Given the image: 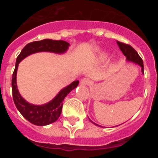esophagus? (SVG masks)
<instances>
[{"instance_id": "1", "label": "esophagus", "mask_w": 158, "mask_h": 158, "mask_svg": "<svg viewBox=\"0 0 158 158\" xmlns=\"http://www.w3.org/2000/svg\"><path fill=\"white\" fill-rule=\"evenodd\" d=\"M91 84V81L89 78H82L81 80V85H89Z\"/></svg>"}]
</instances>
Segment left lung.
<instances>
[{"instance_id": "8db88e82", "label": "left lung", "mask_w": 158, "mask_h": 158, "mask_svg": "<svg viewBox=\"0 0 158 158\" xmlns=\"http://www.w3.org/2000/svg\"><path fill=\"white\" fill-rule=\"evenodd\" d=\"M117 44H118V47L120 49V51H122L123 54L127 57V60L128 61H131V62H133L135 63L139 64L141 67H142V73H144V66H143V61L141 58V57L139 56V54L137 53V51H135V49L131 46L126 44V43H121L119 41L116 42ZM92 122V121H91ZM93 123V122H92ZM96 124V123H94ZM97 125V124H96Z\"/></svg>"}]
</instances>
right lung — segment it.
Instances as JSON below:
<instances>
[{
	"instance_id": "obj_1",
	"label": "right lung",
	"mask_w": 158,
	"mask_h": 158,
	"mask_svg": "<svg viewBox=\"0 0 158 158\" xmlns=\"http://www.w3.org/2000/svg\"><path fill=\"white\" fill-rule=\"evenodd\" d=\"M69 44L63 40H43L29 43L25 46L16 58V67L12 73V97L16 108L27 120L37 126H46L58 120L62 109V101L73 89L78 85L79 81H75L63 89L54 100L43 105H33L22 98L16 86V71L18 64L23 58L33 53L40 51H50L54 53H63L66 51Z\"/></svg>"
}]
</instances>
